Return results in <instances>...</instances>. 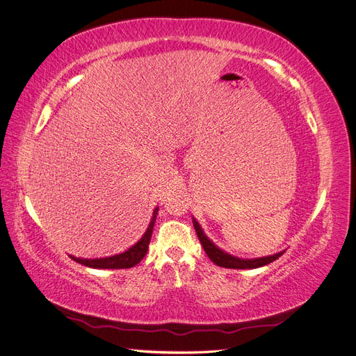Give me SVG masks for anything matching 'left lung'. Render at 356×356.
I'll use <instances>...</instances> for the list:
<instances>
[{
	"mask_svg": "<svg viewBox=\"0 0 356 356\" xmlns=\"http://www.w3.org/2000/svg\"><path fill=\"white\" fill-rule=\"evenodd\" d=\"M193 224H195L197 238H199V241L203 246L204 252H207V255L211 258L212 263H215L220 267H225V268H257V267H261V266L273 263L275 260H277V258L282 255V252H279V254H275V255H270V257L255 258V260H241V258H236L233 255H229V254L222 252L221 250H218V248L215 246L207 238V236H204V233L202 232L200 225L196 220H193Z\"/></svg>",
	"mask_w": 356,
	"mask_h": 356,
	"instance_id": "8db88e82",
	"label": "left lung"
}]
</instances>
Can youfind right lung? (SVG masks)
<instances>
[{
	"label": "right lung",
	"instance_id": "1",
	"mask_svg": "<svg viewBox=\"0 0 356 356\" xmlns=\"http://www.w3.org/2000/svg\"><path fill=\"white\" fill-rule=\"evenodd\" d=\"M157 211H159V208L154 209L152 222H149L147 232L143 236V239L139 241L136 245H134L132 248H129L126 252L113 255V257H106V258H96V260H88V258H77V257H71V258L74 261H77L83 266L93 267V268H131V267L136 266L139 261L143 260L148 251V245H149V239H152L153 225L156 221Z\"/></svg>",
	"mask_w": 356,
	"mask_h": 356
}]
</instances>
